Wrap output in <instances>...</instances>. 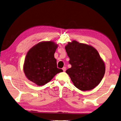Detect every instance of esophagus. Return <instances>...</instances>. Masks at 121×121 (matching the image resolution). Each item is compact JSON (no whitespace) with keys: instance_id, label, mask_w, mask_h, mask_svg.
<instances>
[{"instance_id":"34e87169","label":"esophagus","mask_w":121,"mask_h":121,"mask_svg":"<svg viewBox=\"0 0 121 121\" xmlns=\"http://www.w3.org/2000/svg\"><path fill=\"white\" fill-rule=\"evenodd\" d=\"M62 70H63V71L64 72H65V71H66V68L65 67H64L63 68H62Z\"/></svg>"}]
</instances>
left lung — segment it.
Wrapping results in <instances>:
<instances>
[{"label": "left lung", "mask_w": 121, "mask_h": 121, "mask_svg": "<svg viewBox=\"0 0 121 121\" xmlns=\"http://www.w3.org/2000/svg\"><path fill=\"white\" fill-rule=\"evenodd\" d=\"M71 68L66 70L74 86L82 91L98 85L104 77L105 67L98 51L91 45L73 40L65 46Z\"/></svg>", "instance_id": "obj_1"}]
</instances>
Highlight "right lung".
Segmentation results:
<instances>
[{
    "label": "right lung",
    "mask_w": 121,
    "mask_h": 121,
    "mask_svg": "<svg viewBox=\"0 0 121 121\" xmlns=\"http://www.w3.org/2000/svg\"><path fill=\"white\" fill-rule=\"evenodd\" d=\"M57 45L52 41H44L33 47L25 60L24 71L28 79L38 86L50 81L63 70L57 67L54 54Z\"/></svg>",
    "instance_id": "obj_1"
}]
</instances>
